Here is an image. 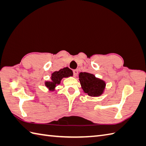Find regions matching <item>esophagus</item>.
<instances>
[{"label": "esophagus", "instance_id": "obj_1", "mask_svg": "<svg viewBox=\"0 0 146 146\" xmlns=\"http://www.w3.org/2000/svg\"><path fill=\"white\" fill-rule=\"evenodd\" d=\"M73 75H74V76H76L77 75H78V70H77V69L74 70L73 71Z\"/></svg>", "mask_w": 146, "mask_h": 146}]
</instances>
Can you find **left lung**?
<instances>
[{"instance_id": "8db88e82", "label": "left lung", "mask_w": 146, "mask_h": 146, "mask_svg": "<svg viewBox=\"0 0 146 146\" xmlns=\"http://www.w3.org/2000/svg\"><path fill=\"white\" fill-rule=\"evenodd\" d=\"M80 82L82 89L90 96L97 97L103 93L105 83L100 79L95 78L92 73L81 72L79 74Z\"/></svg>"}]
</instances>
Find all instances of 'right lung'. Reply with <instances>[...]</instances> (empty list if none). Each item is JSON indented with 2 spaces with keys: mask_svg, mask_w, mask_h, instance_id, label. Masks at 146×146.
<instances>
[{
  "mask_svg": "<svg viewBox=\"0 0 146 146\" xmlns=\"http://www.w3.org/2000/svg\"><path fill=\"white\" fill-rule=\"evenodd\" d=\"M70 76H73L72 70L68 67L63 68V69H61L58 71H55L52 74L51 82H46L45 83L46 86L50 90H53L55 86L60 84L62 78Z\"/></svg>",
  "mask_w": 146,
  "mask_h": 146,
  "instance_id": "right-lung-1",
  "label": "right lung"
}]
</instances>
